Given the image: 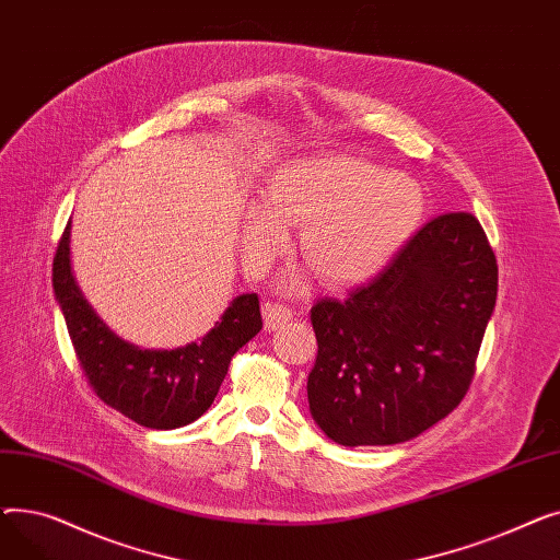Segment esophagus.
<instances>
[{"label": "esophagus", "mask_w": 560, "mask_h": 560, "mask_svg": "<svg viewBox=\"0 0 560 560\" xmlns=\"http://www.w3.org/2000/svg\"><path fill=\"white\" fill-rule=\"evenodd\" d=\"M292 317V311L279 302H265L262 304V319H265V329L277 331L283 327L285 322Z\"/></svg>", "instance_id": "obj_1"}]
</instances>
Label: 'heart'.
Instances as JSON below:
<instances>
[{"instance_id": "b5f03b06", "label": "heart", "mask_w": 560, "mask_h": 560, "mask_svg": "<svg viewBox=\"0 0 560 560\" xmlns=\"http://www.w3.org/2000/svg\"><path fill=\"white\" fill-rule=\"evenodd\" d=\"M260 209L245 215L243 247L258 268L302 222L300 254L329 283H359L386 268L416 231L424 197L404 174L351 156L292 159L265 176Z\"/></svg>"}]
</instances>
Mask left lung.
<instances>
[{
  "label": "left lung",
  "mask_w": 560,
  "mask_h": 560,
  "mask_svg": "<svg viewBox=\"0 0 560 560\" xmlns=\"http://www.w3.org/2000/svg\"><path fill=\"white\" fill-rule=\"evenodd\" d=\"M497 258L472 213L427 222L370 283L311 308L308 406L345 447L397 445L447 418L475 376Z\"/></svg>",
  "instance_id": "8db88e82"
}]
</instances>
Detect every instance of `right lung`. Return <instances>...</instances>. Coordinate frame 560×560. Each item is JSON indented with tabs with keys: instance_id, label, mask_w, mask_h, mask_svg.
Segmentation results:
<instances>
[{
	"instance_id": "right-lung-1",
	"label": "right lung",
	"mask_w": 560,
	"mask_h": 560,
	"mask_svg": "<svg viewBox=\"0 0 560 560\" xmlns=\"http://www.w3.org/2000/svg\"><path fill=\"white\" fill-rule=\"evenodd\" d=\"M51 285L88 386L147 429H179L211 408L235 351L260 329L256 292L235 298L201 340L176 349H140L117 338L81 295L70 268V222L58 241Z\"/></svg>"
}]
</instances>
